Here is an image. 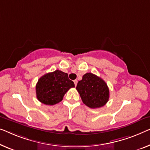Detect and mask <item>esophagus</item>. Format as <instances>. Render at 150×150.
Wrapping results in <instances>:
<instances>
[{"label":"esophagus","mask_w":150,"mask_h":150,"mask_svg":"<svg viewBox=\"0 0 150 150\" xmlns=\"http://www.w3.org/2000/svg\"><path fill=\"white\" fill-rule=\"evenodd\" d=\"M74 83H75V86H77V79L74 80Z\"/></svg>","instance_id":"1"}]
</instances>
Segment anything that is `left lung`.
Instances as JSON below:
<instances>
[{"label":"left lung","instance_id":"obj_1","mask_svg":"<svg viewBox=\"0 0 150 150\" xmlns=\"http://www.w3.org/2000/svg\"><path fill=\"white\" fill-rule=\"evenodd\" d=\"M83 104L91 108L104 106L108 101L109 88L102 78L91 73L83 76L76 87Z\"/></svg>","mask_w":150,"mask_h":150}]
</instances>
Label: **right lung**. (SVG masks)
Instances as JSON below:
<instances>
[{
  "instance_id": "right-lung-1",
  "label": "right lung",
  "mask_w": 150,
  "mask_h": 150,
  "mask_svg": "<svg viewBox=\"0 0 150 150\" xmlns=\"http://www.w3.org/2000/svg\"><path fill=\"white\" fill-rule=\"evenodd\" d=\"M74 87L67 73L56 70L40 78L35 86L36 97L42 104L54 105L61 102L67 91Z\"/></svg>"
}]
</instances>
